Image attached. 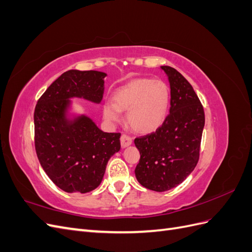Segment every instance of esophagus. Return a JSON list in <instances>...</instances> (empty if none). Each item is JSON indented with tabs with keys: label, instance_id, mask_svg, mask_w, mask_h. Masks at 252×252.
I'll return each instance as SVG.
<instances>
[{
	"label": "esophagus",
	"instance_id": "1",
	"mask_svg": "<svg viewBox=\"0 0 252 252\" xmlns=\"http://www.w3.org/2000/svg\"><path fill=\"white\" fill-rule=\"evenodd\" d=\"M132 144V139L130 138V136H128L126 134H122L121 136V146L125 148V147H128L130 146V145Z\"/></svg>",
	"mask_w": 252,
	"mask_h": 252
}]
</instances>
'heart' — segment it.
<instances>
[{
	"instance_id": "1",
	"label": "heart",
	"mask_w": 252,
	"mask_h": 252,
	"mask_svg": "<svg viewBox=\"0 0 252 252\" xmlns=\"http://www.w3.org/2000/svg\"><path fill=\"white\" fill-rule=\"evenodd\" d=\"M170 106V88L164 81L139 78L131 80L113 93V103L103 105V116L119 122L127 111L128 124L139 133H151L161 127Z\"/></svg>"
}]
</instances>
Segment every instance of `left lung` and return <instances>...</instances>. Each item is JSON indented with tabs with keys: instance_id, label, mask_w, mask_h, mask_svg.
Wrapping results in <instances>:
<instances>
[{
	"instance_id": "obj_1",
	"label": "left lung",
	"mask_w": 252,
	"mask_h": 252,
	"mask_svg": "<svg viewBox=\"0 0 252 252\" xmlns=\"http://www.w3.org/2000/svg\"><path fill=\"white\" fill-rule=\"evenodd\" d=\"M170 85V110L158 130L134 140L140 151L135 178L163 192L180 185L199 161L205 125L203 106L190 83L170 66H161Z\"/></svg>"
}]
</instances>
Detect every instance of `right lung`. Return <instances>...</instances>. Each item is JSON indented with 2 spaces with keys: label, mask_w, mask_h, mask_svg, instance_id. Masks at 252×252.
Here are the masks:
<instances>
[{
  "label": "right lung",
  "mask_w": 252,
  "mask_h": 252,
  "mask_svg": "<svg viewBox=\"0 0 252 252\" xmlns=\"http://www.w3.org/2000/svg\"><path fill=\"white\" fill-rule=\"evenodd\" d=\"M105 72L71 69L53 82L34 109V144L44 171L66 192L86 193L101 184L109 158L121 149V133L104 132L73 111L71 98L100 104Z\"/></svg>",
  "instance_id": "obj_1"
}]
</instances>
